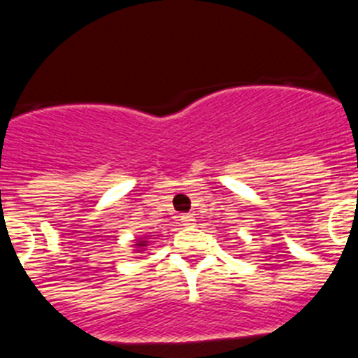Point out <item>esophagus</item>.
<instances>
[{"label":"esophagus","instance_id":"obj_1","mask_svg":"<svg viewBox=\"0 0 358 358\" xmlns=\"http://www.w3.org/2000/svg\"><path fill=\"white\" fill-rule=\"evenodd\" d=\"M181 222L185 224V226H192V224H195V217L192 213H185L181 215Z\"/></svg>","mask_w":358,"mask_h":358}]
</instances>
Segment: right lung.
Listing matches in <instances>:
<instances>
[{"label":"right lung","mask_w":358,"mask_h":358,"mask_svg":"<svg viewBox=\"0 0 358 358\" xmlns=\"http://www.w3.org/2000/svg\"><path fill=\"white\" fill-rule=\"evenodd\" d=\"M147 245H148L147 238H136V242H134L136 251H145V249H147Z\"/></svg>","instance_id":"add662e5"}]
</instances>
